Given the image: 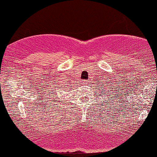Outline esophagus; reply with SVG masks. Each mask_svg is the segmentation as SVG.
<instances>
[{"label":"esophagus","mask_w":157,"mask_h":157,"mask_svg":"<svg viewBox=\"0 0 157 157\" xmlns=\"http://www.w3.org/2000/svg\"><path fill=\"white\" fill-rule=\"evenodd\" d=\"M82 84L83 85H88V81H87V80H82Z\"/></svg>","instance_id":"esophagus-1"}]
</instances>
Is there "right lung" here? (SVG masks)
<instances>
[{"label":"right lung","instance_id":"obj_1","mask_svg":"<svg viewBox=\"0 0 157 157\" xmlns=\"http://www.w3.org/2000/svg\"><path fill=\"white\" fill-rule=\"evenodd\" d=\"M56 101H57V100H56Z\"/></svg>","mask_w":157,"mask_h":157}]
</instances>
